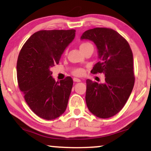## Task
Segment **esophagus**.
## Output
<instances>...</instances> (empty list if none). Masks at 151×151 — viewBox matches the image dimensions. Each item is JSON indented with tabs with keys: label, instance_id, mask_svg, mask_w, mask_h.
Here are the masks:
<instances>
[{
	"label": "esophagus",
	"instance_id": "1",
	"mask_svg": "<svg viewBox=\"0 0 151 151\" xmlns=\"http://www.w3.org/2000/svg\"><path fill=\"white\" fill-rule=\"evenodd\" d=\"M73 80H74V81H75V82H80L81 81V79H78V78H74Z\"/></svg>",
	"mask_w": 151,
	"mask_h": 151
}]
</instances>
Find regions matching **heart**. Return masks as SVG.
<instances>
[{"label": "heart", "mask_w": 151, "mask_h": 151, "mask_svg": "<svg viewBox=\"0 0 151 151\" xmlns=\"http://www.w3.org/2000/svg\"><path fill=\"white\" fill-rule=\"evenodd\" d=\"M89 45H91L89 42L82 43V44H81L80 46H79V49H80V50H81ZM83 72H84V71H83L82 70H81V69H78V70H77L75 72H74V74H75L76 75H81V74H83Z\"/></svg>", "instance_id": "obj_1"}]
</instances>
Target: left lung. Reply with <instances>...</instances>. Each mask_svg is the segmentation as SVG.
<instances>
[{
    "mask_svg": "<svg viewBox=\"0 0 151 151\" xmlns=\"http://www.w3.org/2000/svg\"><path fill=\"white\" fill-rule=\"evenodd\" d=\"M81 40L92 41L97 48L99 61L91 72L105 76L103 84L86 79V106L96 116L110 118L124 106L134 86L132 51L127 41L112 29L88 30Z\"/></svg>",
    "mask_w": 151,
    "mask_h": 151,
    "instance_id": "1",
    "label": "left lung"
}]
</instances>
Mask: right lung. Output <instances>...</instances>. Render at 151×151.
Instances as JSON below:
<instances>
[{
	"mask_svg": "<svg viewBox=\"0 0 151 151\" xmlns=\"http://www.w3.org/2000/svg\"><path fill=\"white\" fill-rule=\"evenodd\" d=\"M75 30H40L22 46L17 62L20 89L31 110L38 116L52 120L67 109L73 80L70 77L56 81L50 69L58 65Z\"/></svg>",
	"mask_w": 151,
	"mask_h": 151,
	"instance_id": "right-lung-1",
	"label": "right lung"
}]
</instances>
